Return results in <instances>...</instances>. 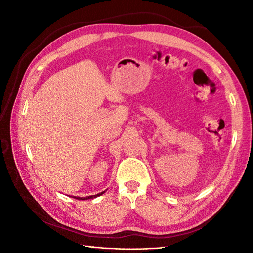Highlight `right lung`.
I'll use <instances>...</instances> for the list:
<instances>
[{
    "mask_svg": "<svg viewBox=\"0 0 253 253\" xmlns=\"http://www.w3.org/2000/svg\"><path fill=\"white\" fill-rule=\"evenodd\" d=\"M104 192H105V191H103V192H101V193H98V194H95V195H90V196H86V197H79V196H74V197L76 198V200H80V201H84V200H91V198H95V197H98V196L102 195Z\"/></svg>",
    "mask_w": 253,
    "mask_h": 253,
    "instance_id": "right-lung-1",
    "label": "right lung"
}]
</instances>
